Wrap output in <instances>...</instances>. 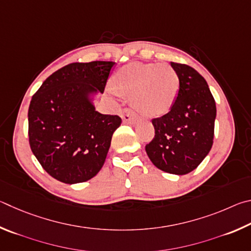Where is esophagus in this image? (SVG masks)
<instances>
[{
  "label": "esophagus",
  "mask_w": 251,
  "mask_h": 251,
  "mask_svg": "<svg viewBox=\"0 0 251 251\" xmlns=\"http://www.w3.org/2000/svg\"><path fill=\"white\" fill-rule=\"evenodd\" d=\"M121 118L125 123H134L137 121V116L131 109H125L121 114Z\"/></svg>",
  "instance_id": "1"
}]
</instances>
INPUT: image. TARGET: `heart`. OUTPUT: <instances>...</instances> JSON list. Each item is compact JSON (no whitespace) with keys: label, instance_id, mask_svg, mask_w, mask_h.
I'll list each match as a JSON object with an SVG mask.
<instances>
[{"label":"heart","instance_id":"b5f03b06","mask_svg":"<svg viewBox=\"0 0 251 251\" xmlns=\"http://www.w3.org/2000/svg\"><path fill=\"white\" fill-rule=\"evenodd\" d=\"M112 87L119 94L132 96L137 111L160 117L173 108L179 91V78L169 64L131 63L114 75Z\"/></svg>","mask_w":251,"mask_h":251}]
</instances>
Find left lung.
<instances>
[{
  "label": "left lung",
  "mask_w": 251,
  "mask_h": 251,
  "mask_svg": "<svg viewBox=\"0 0 251 251\" xmlns=\"http://www.w3.org/2000/svg\"><path fill=\"white\" fill-rule=\"evenodd\" d=\"M179 78L173 108L152 120L155 134L146 146L157 169L184 175L199 166L213 146L216 103L204 77L185 64L171 61Z\"/></svg>",
  "instance_id": "8db88e82"
}]
</instances>
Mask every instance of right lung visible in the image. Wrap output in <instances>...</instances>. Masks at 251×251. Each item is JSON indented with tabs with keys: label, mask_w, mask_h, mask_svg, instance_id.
Wrapping results in <instances>:
<instances>
[{
	"label": "right lung",
	"mask_w": 251,
	"mask_h": 251,
	"mask_svg": "<svg viewBox=\"0 0 251 251\" xmlns=\"http://www.w3.org/2000/svg\"><path fill=\"white\" fill-rule=\"evenodd\" d=\"M114 64H69L51 74L30 100V150L51 177L82 183L102 168L121 118L96 111L90 96L103 94Z\"/></svg>",
	"instance_id": "right-lung-1"
}]
</instances>
